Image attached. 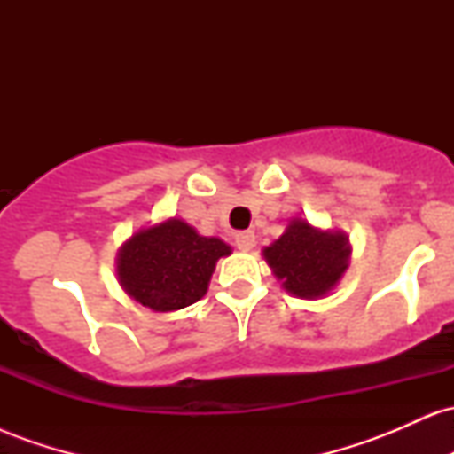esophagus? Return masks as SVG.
<instances>
[{"label": "esophagus", "instance_id": "34e87169", "mask_svg": "<svg viewBox=\"0 0 454 454\" xmlns=\"http://www.w3.org/2000/svg\"><path fill=\"white\" fill-rule=\"evenodd\" d=\"M234 243H237V247L241 249V252H249V249L256 245V234H254L252 231L239 232L237 237H234Z\"/></svg>", "mask_w": 454, "mask_h": 454}]
</instances>
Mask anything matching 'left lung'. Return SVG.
<instances>
[{"label": "left lung", "mask_w": 454, "mask_h": 454, "mask_svg": "<svg viewBox=\"0 0 454 454\" xmlns=\"http://www.w3.org/2000/svg\"><path fill=\"white\" fill-rule=\"evenodd\" d=\"M350 245L346 234L320 232L296 220L269 247L264 258L290 294L314 299L326 294L348 269Z\"/></svg>", "instance_id": "1"}]
</instances>
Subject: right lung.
Instances as JSON below:
<instances>
[{
	"label": "right lung",
	"mask_w": 454,
	"mask_h": 454,
	"mask_svg": "<svg viewBox=\"0 0 454 454\" xmlns=\"http://www.w3.org/2000/svg\"><path fill=\"white\" fill-rule=\"evenodd\" d=\"M231 247L215 237H200L181 220L145 228L123 245L117 273L123 290L153 311H175L200 301L222 256Z\"/></svg>",
	"instance_id": "add662e5"
}]
</instances>
